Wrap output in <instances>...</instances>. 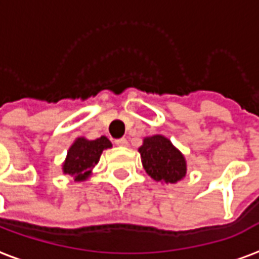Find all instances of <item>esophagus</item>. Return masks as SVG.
<instances>
[{"label":"esophagus","mask_w":259,"mask_h":259,"mask_svg":"<svg viewBox=\"0 0 259 259\" xmlns=\"http://www.w3.org/2000/svg\"><path fill=\"white\" fill-rule=\"evenodd\" d=\"M115 144L118 145V147H127V145H129V143H127V140H126V138H119V140H116Z\"/></svg>","instance_id":"34e87169"}]
</instances>
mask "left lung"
Listing matches in <instances>:
<instances>
[{"mask_svg":"<svg viewBox=\"0 0 259 259\" xmlns=\"http://www.w3.org/2000/svg\"><path fill=\"white\" fill-rule=\"evenodd\" d=\"M138 152L144 169L156 182L175 185L186 177V157L164 136L153 134L144 137Z\"/></svg>","mask_w":259,"mask_h":259,"instance_id":"8db88e82","label":"left lung"}]
</instances>
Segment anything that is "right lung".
<instances>
[{
    "instance_id": "add662e5",
    "label": "right lung",
    "mask_w": 259,
    "mask_h": 259,
    "mask_svg": "<svg viewBox=\"0 0 259 259\" xmlns=\"http://www.w3.org/2000/svg\"><path fill=\"white\" fill-rule=\"evenodd\" d=\"M111 147V141L106 136L96 140L77 137L69 147L68 155L62 163V172L72 177L74 182H84L92 175L94 167L99 163L102 152Z\"/></svg>"
}]
</instances>
